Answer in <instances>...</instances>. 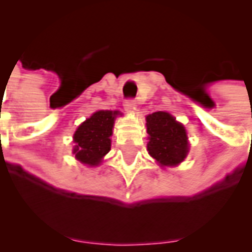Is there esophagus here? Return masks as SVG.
I'll return each instance as SVG.
<instances>
[{
  "instance_id": "34e87169",
  "label": "esophagus",
  "mask_w": 252,
  "mask_h": 252,
  "mask_svg": "<svg viewBox=\"0 0 252 252\" xmlns=\"http://www.w3.org/2000/svg\"><path fill=\"white\" fill-rule=\"evenodd\" d=\"M125 108L128 109V111H134V109L136 108V102H135V99L125 100Z\"/></svg>"
}]
</instances>
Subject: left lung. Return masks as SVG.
Returning a JSON list of instances; mask_svg holds the SVG:
<instances>
[{"label": "left lung", "instance_id": "obj_1", "mask_svg": "<svg viewBox=\"0 0 252 252\" xmlns=\"http://www.w3.org/2000/svg\"><path fill=\"white\" fill-rule=\"evenodd\" d=\"M148 152L162 167H175L186 158L189 137L184 125L168 112H154L147 116Z\"/></svg>", "mask_w": 252, "mask_h": 252}]
</instances>
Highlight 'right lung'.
Returning a JSON list of instances; mask_svg holds the SVG:
<instances>
[{
  "label": "right lung",
  "mask_w": 252,
  "mask_h": 252,
  "mask_svg": "<svg viewBox=\"0 0 252 252\" xmlns=\"http://www.w3.org/2000/svg\"><path fill=\"white\" fill-rule=\"evenodd\" d=\"M118 111H96L76 128L74 134L75 158L83 164L95 167L111 150V139Z\"/></svg>",
  "instance_id": "add662e5"
}]
</instances>
